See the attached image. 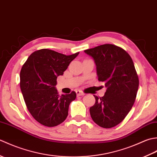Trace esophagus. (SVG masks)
<instances>
[{"mask_svg": "<svg viewBox=\"0 0 157 157\" xmlns=\"http://www.w3.org/2000/svg\"><path fill=\"white\" fill-rule=\"evenodd\" d=\"M76 94H77V96H84V95H85V94L83 92H82V91H80V90H76Z\"/></svg>", "mask_w": 157, "mask_h": 157, "instance_id": "obj_1", "label": "esophagus"}]
</instances>
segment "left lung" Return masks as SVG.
I'll list each match as a JSON object with an SVG mask.
<instances>
[{"mask_svg": "<svg viewBox=\"0 0 157 157\" xmlns=\"http://www.w3.org/2000/svg\"><path fill=\"white\" fill-rule=\"evenodd\" d=\"M94 59L100 82L106 90L102 97L95 96L90 108L91 117L98 125L111 128L121 123L135 102L139 79L131 56L123 48L103 44L84 51Z\"/></svg>", "mask_w": 157, "mask_h": 157, "instance_id": "obj_1", "label": "left lung"}]
</instances>
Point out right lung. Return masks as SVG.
I'll use <instances>...</instances> for the list:
<instances>
[{
	"label": "right lung",
	"instance_id": "obj_1",
	"mask_svg": "<svg viewBox=\"0 0 157 157\" xmlns=\"http://www.w3.org/2000/svg\"><path fill=\"white\" fill-rule=\"evenodd\" d=\"M79 52L65 55L41 49L30 55L20 72V88L29 113L36 121L47 127L61 124L68 115L69 106L76 93L58 94L56 78L63 75Z\"/></svg>",
	"mask_w": 157,
	"mask_h": 157
}]
</instances>
